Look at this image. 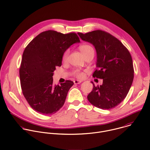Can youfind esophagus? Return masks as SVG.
Masks as SVG:
<instances>
[{
  "label": "esophagus",
  "mask_w": 150,
  "mask_h": 150,
  "mask_svg": "<svg viewBox=\"0 0 150 150\" xmlns=\"http://www.w3.org/2000/svg\"><path fill=\"white\" fill-rule=\"evenodd\" d=\"M81 82H82L81 81H79V80H75L74 81V83L75 84H79Z\"/></svg>",
  "instance_id": "1"
}]
</instances>
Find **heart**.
<instances>
[{
	"label": "heart",
	"mask_w": 150,
	"mask_h": 150,
	"mask_svg": "<svg viewBox=\"0 0 150 150\" xmlns=\"http://www.w3.org/2000/svg\"><path fill=\"white\" fill-rule=\"evenodd\" d=\"M79 50H80V51L81 52L82 54L83 55V56L84 57L85 56H86L87 55L91 54V53L94 52V50H93V47L88 44H83V45H81L79 46ZM69 53V49L66 50V51H65V52L63 54V56H62V60L63 61H65L67 60V59L68 57ZM74 75L76 78L81 79V78H83V76H84V72L79 70V69H76V70L74 71Z\"/></svg>",
	"instance_id": "1"
}]
</instances>
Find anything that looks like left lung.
Wrapping results in <instances>:
<instances>
[{
    "label": "left lung",
    "instance_id": "obj_1",
    "mask_svg": "<svg viewBox=\"0 0 150 150\" xmlns=\"http://www.w3.org/2000/svg\"><path fill=\"white\" fill-rule=\"evenodd\" d=\"M78 34L94 46L97 69L92 76L103 79V84L97 86L91 82L93 88L87 96L88 101L103 110L113 108L125 99L132 83L134 71L131 54L118 39L105 31Z\"/></svg>",
    "mask_w": 150,
    "mask_h": 150
}]
</instances>
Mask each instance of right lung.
Segmentation results:
<instances>
[{
    "label": "right lung",
    "instance_id": "obj_1",
    "mask_svg": "<svg viewBox=\"0 0 150 150\" xmlns=\"http://www.w3.org/2000/svg\"><path fill=\"white\" fill-rule=\"evenodd\" d=\"M79 42L75 33L49 30L39 34L25 49L19 69L21 88L27 102L38 113L54 114L64 105L74 82L67 80L54 85L52 76L56 67L62 65L65 51Z\"/></svg>",
    "mask_w": 150,
    "mask_h": 150
}]
</instances>
